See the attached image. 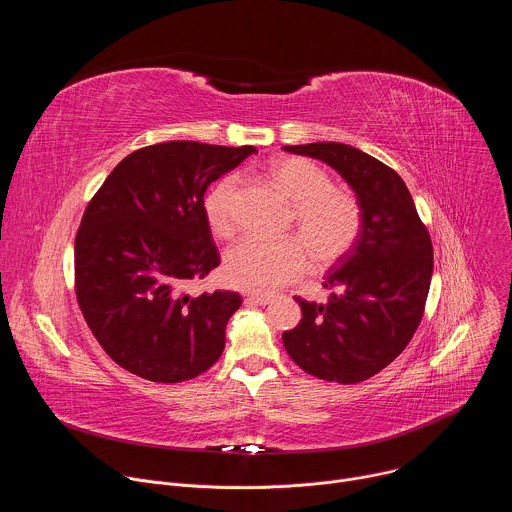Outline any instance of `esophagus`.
I'll list each match as a JSON object with an SVG mask.
<instances>
[{
    "label": "esophagus",
    "instance_id": "34e87169",
    "mask_svg": "<svg viewBox=\"0 0 512 512\" xmlns=\"http://www.w3.org/2000/svg\"><path fill=\"white\" fill-rule=\"evenodd\" d=\"M247 304H257V306H267L273 302V296H267V294H251L245 298Z\"/></svg>",
    "mask_w": 512,
    "mask_h": 512
}]
</instances>
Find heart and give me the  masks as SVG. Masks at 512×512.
Masks as SVG:
<instances>
[{
  "label": "heart",
  "mask_w": 512,
  "mask_h": 512,
  "mask_svg": "<svg viewBox=\"0 0 512 512\" xmlns=\"http://www.w3.org/2000/svg\"><path fill=\"white\" fill-rule=\"evenodd\" d=\"M269 178L294 202L291 225L298 227L302 239L267 241L249 235L227 251L223 263L227 283L251 294H271L298 279L308 267L306 246L316 263L330 265L354 247L362 231L358 198L346 188L332 186L328 172L318 164L306 158H279L269 164ZM235 194L237 178H225L204 198L206 223L218 237L233 231Z\"/></svg>",
  "instance_id": "obj_1"
}]
</instances>
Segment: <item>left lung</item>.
<instances>
[{
	"instance_id": "left-lung-1",
	"label": "left lung",
	"mask_w": 512,
	"mask_h": 512,
	"mask_svg": "<svg viewBox=\"0 0 512 512\" xmlns=\"http://www.w3.org/2000/svg\"><path fill=\"white\" fill-rule=\"evenodd\" d=\"M283 150L332 166L362 206L358 241L324 281L334 294L326 304L296 298L302 320L283 332V346L308 375L367 381L405 350L421 322L433 273L429 233L401 176L377 158L336 141Z\"/></svg>"
}]
</instances>
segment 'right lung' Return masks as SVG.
<instances>
[{
    "instance_id": "right-lung-1",
    "label": "right lung",
    "mask_w": 512,
    "mask_h": 512,
    "mask_svg": "<svg viewBox=\"0 0 512 512\" xmlns=\"http://www.w3.org/2000/svg\"><path fill=\"white\" fill-rule=\"evenodd\" d=\"M251 154L253 145H148L123 158L85 208L75 239L77 302L125 371L182 383L223 354L241 296H190L184 287L221 263L204 214L206 188Z\"/></svg>"
}]
</instances>
